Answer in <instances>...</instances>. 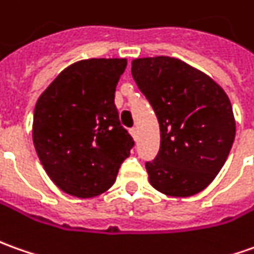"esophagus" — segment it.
<instances>
[{"label":"esophagus","instance_id":"1","mask_svg":"<svg viewBox=\"0 0 254 254\" xmlns=\"http://www.w3.org/2000/svg\"><path fill=\"white\" fill-rule=\"evenodd\" d=\"M129 132H130V136L133 137V140H137V137H139V132H137V129H136V127H132Z\"/></svg>","mask_w":254,"mask_h":254}]
</instances>
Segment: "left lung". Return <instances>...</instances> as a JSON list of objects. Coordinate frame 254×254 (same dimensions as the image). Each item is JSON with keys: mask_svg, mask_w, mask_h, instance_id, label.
Listing matches in <instances>:
<instances>
[{"mask_svg": "<svg viewBox=\"0 0 254 254\" xmlns=\"http://www.w3.org/2000/svg\"><path fill=\"white\" fill-rule=\"evenodd\" d=\"M132 76L160 124V151L146 163L151 186L174 197L201 192L225 164L235 139L225 90L204 72L165 55L133 60Z\"/></svg>", "mask_w": 254, "mask_h": 254, "instance_id": "obj_1", "label": "left lung"}]
</instances>
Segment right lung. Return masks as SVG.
Listing matches in <instances>:
<instances>
[{"mask_svg":"<svg viewBox=\"0 0 254 254\" xmlns=\"http://www.w3.org/2000/svg\"><path fill=\"white\" fill-rule=\"evenodd\" d=\"M127 58L73 62L50 83L34 107L33 144L50 179L79 199L107 192L133 140L114 104Z\"/></svg>","mask_w":254,"mask_h":254,"instance_id":"obj_1","label":"right lung"}]
</instances>
